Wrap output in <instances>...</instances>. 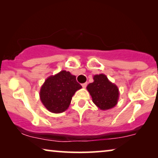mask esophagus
<instances>
[{
	"label": "esophagus",
	"instance_id": "1",
	"mask_svg": "<svg viewBox=\"0 0 158 158\" xmlns=\"http://www.w3.org/2000/svg\"><path fill=\"white\" fill-rule=\"evenodd\" d=\"M81 86H82V87H83V88H86V86H87V83H86H86L82 84Z\"/></svg>",
	"mask_w": 158,
	"mask_h": 158
}]
</instances>
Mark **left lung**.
<instances>
[{
    "mask_svg": "<svg viewBox=\"0 0 158 158\" xmlns=\"http://www.w3.org/2000/svg\"><path fill=\"white\" fill-rule=\"evenodd\" d=\"M94 81L89 84L86 89L94 104L101 110H110L117 104L119 92L116 84L111 82L105 74H96Z\"/></svg>",
    "mask_w": 158,
    "mask_h": 158,
    "instance_id": "1",
    "label": "left lung"
}]
</instances>
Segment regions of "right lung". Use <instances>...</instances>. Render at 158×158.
<instances>
[{
  "label": "right lung",
  "instance_id": "1",
  "mask_svg": "<svg viewBox=\"0 0 158 158\" xmlns=\"http://www.w3.org/2000/svg\"><path fill=\"white\" fill-rule=\"evenodd\" d=\"M81 88L76 76L63 70L45 80L40 89V99L49 112L61 113L67 110L75 92Z\"/></svg>",
  "mask_w": 158,
  "mask_h": 158
}]
</instances>
